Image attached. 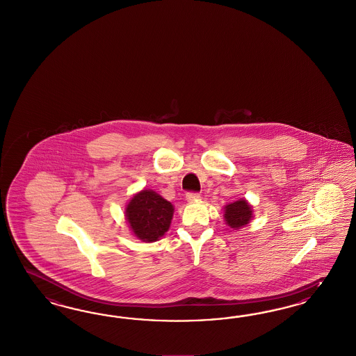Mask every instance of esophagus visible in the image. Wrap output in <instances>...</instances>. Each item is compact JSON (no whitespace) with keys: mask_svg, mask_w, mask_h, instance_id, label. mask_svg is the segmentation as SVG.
Wrapping results in <instances>:
<instances>
[{"mask_svg":"<svg viewBox=\"0 0 356 356\" xmlns=\"http://www.w3.org/2000/svg\"><path fill=\"white\" fill-rule=\"evenodd\" d=\"M200 193H195V192H188L186 193V200L189 201V202H193V201H198L200 200Z\"/></svg>","mask_w":356,"mask_h":356,"instance_id":"1","label":"esophagus"}]
</instances>
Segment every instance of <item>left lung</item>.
Masks as SVG:
<instances>
[{
    "label": "left lung",
    "mask_w": 356,
    "mask_h": 356,
    "mask_svg": "<svg viewBox=\"0 0 356 356\" xmlns=\"http://www.w3.org/2000/svg\"><path fill=\"white\" fill-rule=\"evenodd\" d=\"M250 218H252V209L245 200H240L226 206L225 219L227 225H229L235 229L248 225Z\"/></svg>",
    "instance_id": "1"
}]
</instances>
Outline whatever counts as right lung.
I'll return each mask as SVG.
<instances>
[{"label": "right lung", "mask_w": 356, "mask_h": 356, "mask_svg": "<svg viewBox=\"0 0 356 356\" xmlns=\"http://www.w3.org/2000/svg\"><path fill=\"white\" fill-rule=\"evenodd\" d=\"M125 213L134 235L151 243L168 231L173 206L152 191H142L130 200Z\"/></svg>", "instance_id": "add662e5"}]
</instances>
